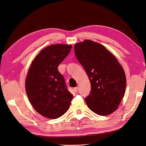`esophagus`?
Here are the masks:
<instances>
[{"label": "esophagus", "mask_w": 146, "mask_h": 146, "mask_svg": "<svg viewBox=\"0 0 146 146\" xmlns=\"http://www.w3.org/2000/svg\"><path fill=\"white\" fill-rule=\"evenodd\" d=\"M74 90H75V91L78 92V86H77L76 88H74Z\"/></svg>", "instance_id": "1"}]
</instances>
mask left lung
<instances>
[{
  "label": "left lung",
  "mask_w": 146,
  "mask_h": 146,
  "mask_svg": "<svg viewBox=\"0 0 146 146\" xmlns=\"http://www.w3.org/2000/svg\"><path fill=\"white\" fill-rule=\"evenodd\" d=\"M75 54L89 77L91 89L85 98L88 107L100 116L117 108L126 88L124 70L117 60L104 46L85 40L74 46Z\"/></svg>",
  "instance_id": "8db88e82"
}]
</instances>
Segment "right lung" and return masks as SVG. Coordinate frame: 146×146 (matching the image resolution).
I'll list each match as a JSON object with an SVG mask.
<instances>
[{
    "mask_svg": "<svg viewBox=\"0 0 146 146\" xmlns=\"http://www.w3.org/2000/svg\"><path fill=\"white\" fill-rule=\"evenodd\" d=\"M71 45L54 44L35 57L25 80V90L31 104L41 115L50 119L68 111L73 95L68 91L58 65L68 55Z\"/></svg>",
    "mask_w": 146,
    "mask_h": 146,
    "instance_id": "right-lung-1",
    "label": "right lung"
}]
</instances>
